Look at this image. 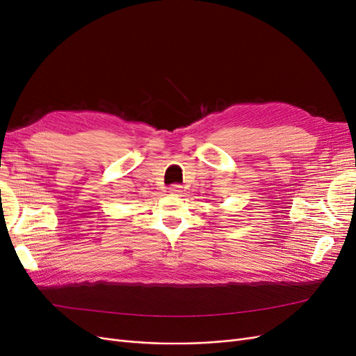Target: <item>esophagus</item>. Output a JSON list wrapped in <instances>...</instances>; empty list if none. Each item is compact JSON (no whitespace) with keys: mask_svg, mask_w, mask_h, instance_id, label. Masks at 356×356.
Instances as JSON below:
<instances>
[{"mask_svg":"<svg viewBox=\"0 0 356 356\" xmlns=\"http://www.w3.org/2000/svg\"><path fill=\"white\" fill-rule=\"evenodd\" d=\"M169 193L172 196H179L182 193V187L181 186H172V187H169Z\"/></svg>","mask_w":356,"mask_h":356,"instance_id":"obj_1","label":"esophagus"}]
</instances>
